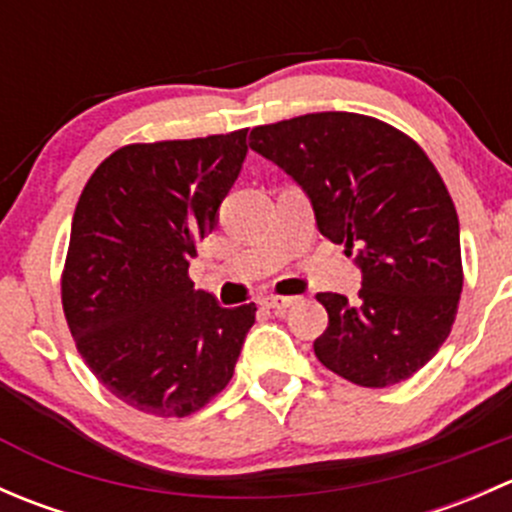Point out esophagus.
<instances>
[{"label": "esophagus", "mask_w": 512, "mask_h": 512, "mask_svg": "<svg viewBox=\"0 0 512 512\" xmlns=\"http://www.w3.org/2000/svg\"><path fill=\"white\" fill-rule=\"evenodd\" d=\"M297 304V299L294 297H265L262 299V307L270 309V312L275 314H285L289 307H294Z\"/></svg>", "instance_id": "34e87169"}]
</instances>
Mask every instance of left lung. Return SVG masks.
<instances>
[{"label": "left lung", "mask_w": 512, "mask_h": 512, "mask_svg": "<svg viewBox=\"0 0 512 512\" xmlns=\"http://www.w3.org/2000/svg\"><path fill=\"white\" fill-rule=\"evenodd\" d=\"M250 148L304 190L319 232L361 270L354 302L317 294L329 314L317 359L369 389L414 376L451 334L463 289L458 215L426 153L347 111L257 126Z\"/></svg>", "instance_id": "1"}]
</instances>
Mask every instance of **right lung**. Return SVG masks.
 Wrapping results in <instances>:
<instances>
[{
    "mask_svg": "<svg viewBox=\"0 0 512 512\" xmlns=\"http://www.w3.org/2000/svg\"><path fill=\"white\" fill-rule=\"evenodd\" d=\"M247 156V128L133 143L94 170L71 220L61 302L96 379L133 409L183 418L232 379L255 302L220 307L188 277Z\"/></svg>",
    "mask_w": 512,
    "mask_h": 512,
    "instance_id": "1",
    "label": "right lung"
}]
</instances>
